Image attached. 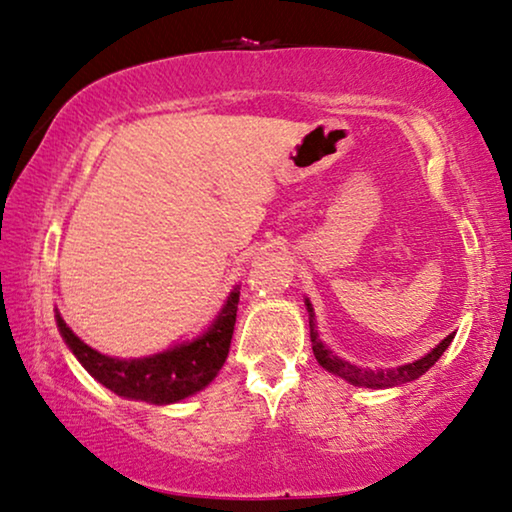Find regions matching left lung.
<instances>
[{"label": "left lung", "mask_w": 512, "mask_h": 512, "mask_svg": "<svg viewBox=\"0 0 512 512\" xmlns=\"http://www.w3.org/2000/svg\"><path fill=\"white\" fill-rule=\"evenodd\" d=\"M309 306V325H311V343H313V355H316L318 364L322 368H327L329 373L334 375H341L345 380L355 384V387H371V389H384V387H396V384H405V382H412L416 377H421L423 373L428 371L430 366H435V361L444 355V350L451 345L453 341V334H448L442 343L437 345L435 350L428 352L426 357H421L419 361H412V364H405V366H398V368H389V371H371V368H359L355 364H350V361L345 359H338L332 350L325 348L318 341V334H316V325H313V309L311 304L306 302Z\"/></svg>", "instance_id": "1"}]
</instances>
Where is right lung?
Instances as JSON below:
<instances>
[{
	"label": "right lung",
	"mask_w": 512,
	"mask_h": 512,
	"mask_svg": "<svg viewBox=\"0 0 512 512\" xmlns=\"http://www.w3.org/2000/svg\"><path fill=\"white\" fill-rule=\"evenodd\" d=\"M238 302L240 288H233L222 313L212 322L208 332L196 338L194 343L180 345V348L167 350L162 355L130 361L100 355L98 350L89 348L73 334V329L61 320L59 313L57 325L61 336L66 338L68 348L80 359V364L109 391L119 393L123 398L167 405L201 391L224 366L231 348Z\"/></svg>",
	"instance_id": "obj_1"
}]
</instances>
